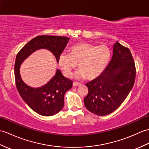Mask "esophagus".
I'll list each match as a JSON object with an SVG mask.
<instances>
[{
	"instance_id": "1",
	"label": "esophagus",
	"mask_w": 149,
	"mask_h": 149,
	"mask_svg": "<svg viewBox=\"0 0 149 149\" xmlns=\"http://www.w3.org/2000/svg\"><path fill=\"white\" fill-rule=\"evenodd\" d=\"M81 83H79V82H74L73 83V86H81Z\"/></svg>"
}]
</instances>
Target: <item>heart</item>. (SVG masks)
<instances>
[{
    "instance_id": "b5f03b06",
    "label": "heart",
    "mask_w": 149,
    "mask_h": 149,
    "mask_svg": "<svg viewBox=\"0 0 149 149\" xmlns=\"http://www.w3.org/2000/svg\"><path fill=\"white\" fill-rule=\"evenodd\" d=\"M110 56V51L105 45L97 46L80 42L70 47L68 54L63 53L59 55L58 65L66 77H70L78 64L80 70L77 77L94 79L105 70Z\"/></svg>"
}]
</instances>
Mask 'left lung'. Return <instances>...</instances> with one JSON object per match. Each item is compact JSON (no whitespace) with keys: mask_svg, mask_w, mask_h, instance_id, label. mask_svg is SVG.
Here are the masks:
<instances>
[{"mask_svg":"<svg viewBox=\"0 0 149 149\" xmlns=\"http://www.w3.org/2000/svg\"><path fill=\"white\" fill-rule=\"evenodd\" d=\"M136 77L133 58L128 48L117 42L108 66L99 77L86 84L84 99L89 112L103 116L118 109L133 88Z\"/></svg>","mask_w":149,"mask_h":149,"instance_id":"8db88e82","label":"left lung"}]
</instances>
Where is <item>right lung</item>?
I'll return each instance as SVG.
<instances>
[{
  "mask_svg": "<svg viewBox=\"0 0 149 149\" xmlns=\"http://www.w3.org/2000/svg\"><path fill=\"white\" fill-rule=\"evenodd\" d=\"M69 38L61 36H40L29 41L17 54L15 65V77L17 90L21 97L33 111L43 116L57 113L64 106V95L72 87V82L62 75L58 69L47 84L34 88L26 85L20 76V65L33 52L46 49L54 54L58 63L59 55L64 50Z\"/></svg>",
  "mask_w": 149,
  "mask_h": 149,
  "instance_id": "obj_1",
  "label": "right lung"
}]
</instances>
